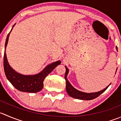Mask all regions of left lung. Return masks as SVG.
<instances>
[{
	"label": "left lung",
	"mask_w": 121,
	"mask_h": 121,
	"mask_svg": "<svg viewBox=\"0 0 121 121\" xmlns=\"http://www.w3.org/2000/svg\"><path fill=\"white\" fill-rule=\"evenodd\" d=\"M117 50H118V48L117 47H116ZM65 69H66V71H65V76H64V78H65V82H66V88L67 92L68 95H69L70 96L72 97V98H76V99H80V100H92L93 99H95L97 97L99 96V95L102 94L103 92H104L105 90L107 89V88L109 86V85L111 84H109V85L108 86L106 87V88H105L103 90H100L99 92H94V93H85V92H80L79 90H77V89H75L71 84H70V82L68 80L67 78V76L68 73H69V69L67 68L66 66H65Z\"/></svg>",
	"instance_id": "1"
}]
</instances>
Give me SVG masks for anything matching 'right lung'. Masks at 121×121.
<instances>
[{"mask_svg": "<svg viewBox=\"0 0 121 121\" xmlns=\"http://www.w3.org/2000/svg\"><path fill=\"white\" fill-rule=\"evenodd\" d=\"M14 25L11 31L15 26ZM8 34L5 42L4 57H3V65L5 75L8 80L12 84L21 92L36 93L39 92L44 86V80L45 77L57 67L61 64L60 61L52 63L44 68V70L39 73L34 75H23L15 71L9 65L6 54V48L8 44L9 35Z\"/></svg>", "mask_w": 121, "mask_h": 121, "instance_id": "obj_1", "label": "right lung"}]
</instances>
